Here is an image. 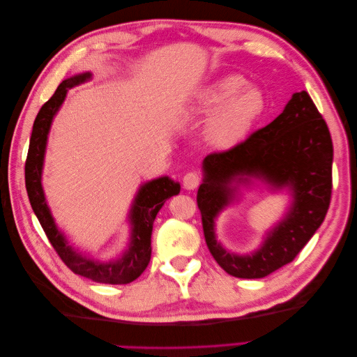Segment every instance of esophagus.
<instances>
[{"mask_svg":"<svg viewBox=\"0 0 357 357\" xmlns=\"http://www.w3.org/2000/svg\"><path fill=\"white\" fill-rule=\"evenodd\" d=\"M199 183H201V174L197 171L186 172L185 177H183V186H185V189H189V190L197 189L199 186Z\"/></svg>","mask_w":357,"mask_h":357,"instance_id":"esophagus-1","label":"esophagus"}]
</instances>
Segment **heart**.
Segmentation results:
<instances>
[{
	"label": "heart",
	"mask_w": 357,
	"mask_h": 357,
	"mask_svg": "<svg viewBox=\"0 0 357 357\" xmlns=\"http://www.w3.org/2000/svg\"><path fill=\"white\" fill-rule=\"evenodd\" d=\"M264 92L247 86L243 75L231 74L211 83L199 96V105L205 110H214L208 135L220 146L235 144L248 132L265 110Z\"/></svg>",
	"instance_id": "obj_1"
}]
</instances>
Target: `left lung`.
I'll list each match as a JSON object with an SVG mask.
<instances>
[{"label": "left lung", "instance_id": "1", "mask_svg": "<svg viewBox=\"0 0 357 357\" xmlns=\"http://www.w3.org/2000/svg\"><path fill=\"white\" fill-rule=\"evenodd\" d=\"M332 159L329 128L305 91L294 93L282 114L244 142L205 156L197 202L214 261L238 278H262L294 261L325 220L332 195ZM248 176L278 188L290 187L294 204L257 252L238 257L215 241L213 219L231 200V183Z\"/></svg>", "mask_w": 357, "mask_h": 357}]
</instances>
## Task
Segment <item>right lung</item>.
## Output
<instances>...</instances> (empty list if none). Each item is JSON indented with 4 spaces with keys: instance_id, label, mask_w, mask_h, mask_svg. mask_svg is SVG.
Returning <instances> with one entry per match:
<instances>
[{
    "instance_id": "1",
    "label": "right lung",
    "mask_w": 357,
    "mask_h": 357,
    "mask_svg": "<svg viewBox=\"0 0 357 357\" xmlns=\"http://www.w3.org/2000/svg\"><path fill=\"white\" fill-rule=\"evenodd\" d=\"M88 79H91V73L79 74L63 80L58 86L55 93L52 95V98L46 104H43L34 121V126H32L28 156L25 162V186L31 207L34 210L43 231L46 232L50 244L62 259V262L74 274L93 280L96 283L126 284L134 282L147 268L150 255H152L150 238H152L156 214L168 198L177 195L180 192V185L172 181L169 177H159L139 188L131 211H129V220L132 225L131 244H129V248L123 256L117 261H92V259L79 255L74 248H71V245H68L66 236L58 231L46 204L45 192L41 188V171L53 116L56 114L61 104L66 100L68 89Z\"/></svg>"
}]
</instances>
